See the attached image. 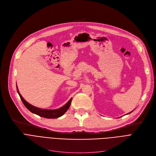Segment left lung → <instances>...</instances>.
Segmentation results:
<instances>
[{
  "instance_id": "8db88e82",
  "label": "left lung",
  "mask_w": 156,
  "mask_h": 156,
  "mask_svg": "<svg viewBox=\"0 0 156 156\" xmlns=\"http://www.w3.org/2000/svg\"><path fill=\"white\" fill-rule=\"evenodd\" d=\"M133 112V111H132V112H129V113H128V114H130V113H131V112Z\"/></svg>"
}]
</instances>
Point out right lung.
Segmentation results:
<instances>
[{"label":"right lung","instance_id":"right-lung-1","mask_svg":"<svg viewBox=\"0 0 156 156\" xmlns=\"http://www.w3.org/2000/svg\"><path fill=\"white\" fill-rule=\"evenodd\" d=\"M16 88H17V92L21 98V100L22 101L23 104L24 106L32 113L35 114L37 115L40 116V117H43L48 119H55L59 118L62 116L63 114L68 111L69 109V106L71 105V102L72 101V98H71L70 100L64 105L62 107L59 108V109H41L38 108L37 107H35V106L32 105L28 102H27L24 99V98L22 97L21 94L19 92L18 88L17 87V84H16Z\"/></svg>","mask_w":156,"mask_h":156}]
</instances>
